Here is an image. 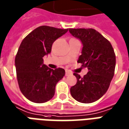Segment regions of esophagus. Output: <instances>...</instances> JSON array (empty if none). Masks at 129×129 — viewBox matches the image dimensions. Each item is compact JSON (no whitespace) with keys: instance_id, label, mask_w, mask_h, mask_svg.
I'll return each instance as SVG.
<instances>
[{"instance_id":"34e87169","label":"esophagus","mask_w":129,"mask_h":129,"mask_svg":"<svg viewBox=\"0 0 129 129\" xmlns=\"http://www.w3.org/2000/svg\"><path fill=\"white\" fill-rule=\"evenodd\" d=\"M72 75V73L69 71H66V76H70Z\"/></svg>"}]
</instances>
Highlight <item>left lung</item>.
Listing matches in <instances>:
<instances>
[{
    "mask_svg": "<svg viewBox=\"0 0 129 129\" xmlns=\"http://www.w3.org/2000/svg\"><path fill=\"white\" fill-rule=\"evenodd\" d=\"M69 32L82 43L77 62L88 70L84 77L74 73L77 81L70 88V93L79 102H94L106 92L113 77L116 63L113 48L108 40L92 28L69 29Z\"/></svg>",
    "mask_w": 129,
    "mask_h": 129,
    "instance_id": "left-lung-1",
    "label": "left lung"
}]
</instances>
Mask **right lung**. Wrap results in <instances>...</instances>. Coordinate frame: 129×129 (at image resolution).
Returning a JSON list of instances; mask_svg holds the SVG:
<instances>
[{
    "instance_id": "add662e5",
    "label": "right lung",
    "mask_w": 129,
    "mask_h": 129,
    "mask_svg": "<svg viewBox=\"0 0 129 129\" xmlns=\"http://www.w3.org/2000/svg\"><path fill=\"white\" fill-rule=\"evenodd\" d=\"M68 30L43 25L21 42L15 58L17 80L23 95L32 102L40 104L51 100L56 84L65 75L64 69L48 68L43 57L50 53L53 43Z\"/></svg>"
}]
</instances>
